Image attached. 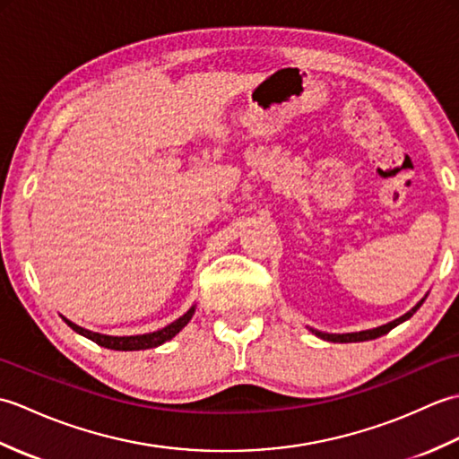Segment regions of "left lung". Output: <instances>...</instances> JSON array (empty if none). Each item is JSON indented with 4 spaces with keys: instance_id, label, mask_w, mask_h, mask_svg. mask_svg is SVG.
<instances>
[{
    "instance_id": "8db88e82",
    "label": "left lung",
    "mask_w": 459,
    "mask_h": 459,
    "mask_svg": "<svg viewBox=\"0 0 459 459\" xmlns=\"http://www.w3.org/2000/svg\"><path fill=\"white\" fill-rule=\"evenodd\" d=\"M422 301H424V299H422ZM422 301H420V304H416V306H414L411 311H408V314H404L403 317H398V319L391 321V324H386V325H380V327H375V329L359 331V333H343V335H335V333H321V331H316V329H311V331H314V333H316L317 337L325 339V341H333V343H355V341H368V339H377V337H380V335L388 333V331H391L393 327H396L398 324H403V321L411 319V317L416 314V309L422 306Z\"/></svg>"
}]
</instances>
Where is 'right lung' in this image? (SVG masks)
Here are the masks:
<instances>
[{
    "label": "right lung",
    "instance_id": "right-lung-1",
    "mask_svg": "<svg viewBox=\"0 0 459 459\" xmlns=\"http://www.w3.org/2000/svg\"><path fill=\"white\" fill-rule=\"evenodd\" d=\"M195 314V307H191L187 314L181 316L179 319H175L173 324H169L168 327H163L160 331H153V333H145V335H130V337H112V335H100V333H94V331L89 329H82L79 325H74L73 321L65 319V324L71 327L76 333H81L84 337H89L91 341H94L96 345L106 347V349H114V351H140V349H152V347H158L165 341H169L171 337H175L179 333V331L189 324V319Z\"/></svg>",
    "mask_w": 459,
    "mask_h": 459
}]
</instances>
